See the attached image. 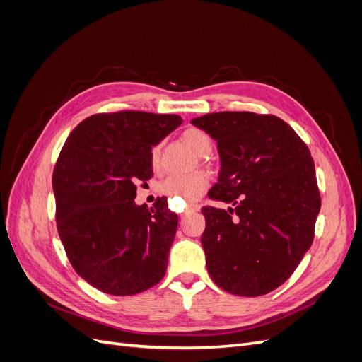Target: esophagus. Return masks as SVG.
Returning a JSON list of instances; mask_svg holds the SVG:
<instances>
[{"label": "esophagus", "mask_w": 362, "mask_h": 362, "mask_svg": "<svg viewBox=\"0 0 362 362\" xmlns=\"http://www.w3.org/2000/svg\"><path fill=\"white\" fill-rule=\"evenodd\" d=\"M198 210H199V205H198V204H189V205H185L182 216L189 214V213H193V211H198Z\"/></svg>", "instance_id": "34e87169"}]
</instances>
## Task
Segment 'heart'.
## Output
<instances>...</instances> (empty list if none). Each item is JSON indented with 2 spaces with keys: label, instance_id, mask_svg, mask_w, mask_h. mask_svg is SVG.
<instances>
[{
  "label": "heart",
  "instance_id": "1",
  "mask_svg": "<svg viewBox=\"0 0 362 362\" xmlns=\"http://www.w3.org/2000/svg\"><path fill=\"white\" fill-rule=\"evenodd\" d=\"M182 140L196 154L205 157L213 149V141L205 131L199 128H189L182 133ZM161 145L157 144L151 149V164L154 169L160 168ZM208 177L205 172H193L189 175H170L158 184V192L175 201H194L206 189Z\"/></svg>",
  "mask_w": 362,
  "mask_h": 362
}]
</instances>
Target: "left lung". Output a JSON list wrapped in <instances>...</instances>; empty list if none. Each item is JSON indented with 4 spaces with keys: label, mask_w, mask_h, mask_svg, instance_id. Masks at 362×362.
<instances>
[{
    "label": "left lung",
    "mask_w": 362,
    "mask_h": 362,
    "mask_svg": "<svg viewBox=\"0 0 362 362\" xmlns=\"http://www.w3.org/2000/svg\"><path fill=\"white\" fill-rule=\"evenodd\" d=\"M217 141L218 181L204 206L201 243L206 269L222 290L255 298L286 282L314 240L320 211L311 152L282 119L218 112L192 120Z\"/></svg>",
    "instance_id": "1"
}]
</instances>
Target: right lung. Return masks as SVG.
<instances>
[{"label":"right lung","instance_id":"add662e5","mask_svg":"<svg viewBox=\"0 0 362 362\" xmlns=\"http://www.w3.org/2000/svg\"><path fill=\"white\" fill-rule=\"evenodd\" d=\"M182 124L178 115L100 113L64 141L52 173L57 231L75 272L113 296L158 284L178 226L166 198L137 205L152 177L151 149Z\"/></svg>","mask_w":362,"mask_h":362}]
</instances>
